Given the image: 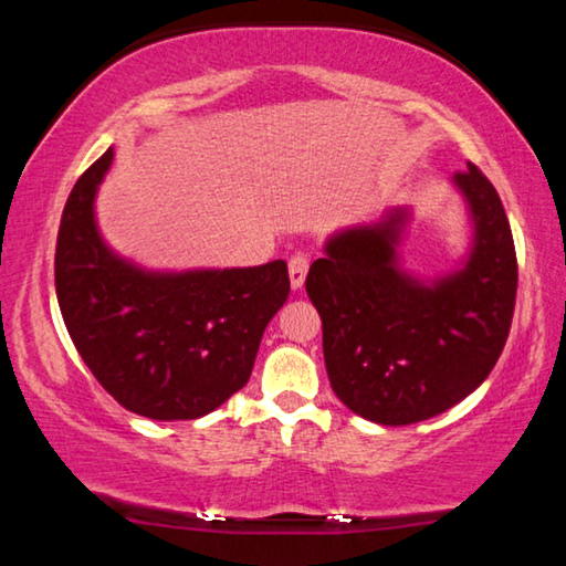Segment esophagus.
Instances as JSON below:
<instances>
[{"label":"esophagus","instance_id":"1","mask_svg":"<svg viewBox=\"0 0 566 566\" xmlns=\"http://www.w3.org/2000/svg\"><path fill=\"white\" fill-rule=\"evenodd\" d=\"M306 272H310V256L296 252L290 256V282L292 290H302V284L306 280Z\"/></svg>","mask_w":566,"mask_h":566}]
</instances>
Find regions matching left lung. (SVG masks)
<instances>
[{
    "instance_id": "8db88e82",
    "label": "left lung",
    "mask_w": 566,
    "mask_h": 566,
    "mask_svg": "<svg viewBox=\"0 0 566 566\" xmlns=\"http://www.w3.org/2000/svg\"><path fill=\"white\" fill-rule=\"evenodd\" d=\"M454 181L474 217L462 272L434 284L399 272L407 214L391 212L332 237L306 274L334 395L377 424H415L454 407L490 377L510 337L520 272L502 199L472 161Z\"/></svg>"
}]
</instances>
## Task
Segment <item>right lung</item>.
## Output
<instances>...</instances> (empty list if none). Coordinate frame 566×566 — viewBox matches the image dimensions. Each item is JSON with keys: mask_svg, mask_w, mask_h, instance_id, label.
<instances>
[{"mask_svg": "<svg viewBox=\"0 0 566 566\" xmlns=\"http://www.w3.org/2000/svg\"><path fill=\"white\" fill-rule=\"evenodd\" d=\"M107 149L76 179L54 252L66 332L99 385L134 415L197 419L247 385L266 324L290 296L284 260L151 274L119 260L94 224Z\"/></svg>", "mask_w": 566, "mask_h": 566, "instance_id": "obj_1", "label": "right lung"}]
</instances>
